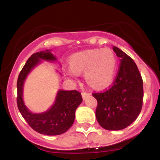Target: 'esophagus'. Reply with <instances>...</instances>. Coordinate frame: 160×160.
Returning a JSON list of instances; mask_svg holds the SVG:
<instances>
[{"mask_svg":"<svg viewBox=\"0 0 160 160\" xmlns=\"http://www.w3.org/2000/svg\"><path fill=\"white\" fill-rule=\"evenodd\" d=\"M91 95L90 92H82V97L83 99H85L88 95Z\"/></svg>","mask_w":160,"mask_h":160,"instance_id":"1","label":"esophagus"}]
</instances>
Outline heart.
<instances>
[{
    "label": "heart",
    "instance_id": "heart-1",
    "mask_svg": "<svg viewBox=\"0 0 160 160\" xmlns=\"http://www.w3.org/2000/svg\"><path fill=\"white\" fill-rule=\"evenodd\" d=\"M69 78L84 72L86 83L95 89H102L112 82L117 71V57L109 49H88L77 52L70 58Z\"/></svg>",
    "mask_w": 160,
    "mask_h": 160
}]
</instances>
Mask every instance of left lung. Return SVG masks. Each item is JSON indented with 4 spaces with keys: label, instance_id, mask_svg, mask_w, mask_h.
<instances>
[{
    "label": "left lung",
    "instance_id": "8db88e82",
    "mask_svg": "<svg viewBox=\"0 0 160 160\" xmlns=\"http://www.w3.org/2000/svg\"><path fill=\"white\" fill-rule=\"evenodd\" d=\"M120 63L117 76L109 89L93 92L98 102L95 116L107 130H121L136 120L142 108L143 80L136 64L123 51L113 47Z\"/></svg>",
    "mask_w": 160,
    "mask_h": 160
}]
</instances>
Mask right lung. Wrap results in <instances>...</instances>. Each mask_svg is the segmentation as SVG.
Masks as SVG:
<instances>
[{
	"mask_svg": "<svg viewBox=\"0 0 160 160\" xmlns=\"http://www.w3.org/2000/svg\"><path fill=\"white\" fill-rule=\"evenodd\" d=\"M40 59L53 61L56 58L49 52H36L32 55L20 71L17 80V106L23 118L34 131L47 135L65 133L74 123L75 111L82 102L81 93L77 90L58 91L56 102L49 111L42 113H32L28 110L22 100V89L28 74Z\"/></svg>",
	"mask_w": 160,
	"mask_h": 160,
	"instance_id": "add662e5",
	"label": "right lung"
}]
</instances>
